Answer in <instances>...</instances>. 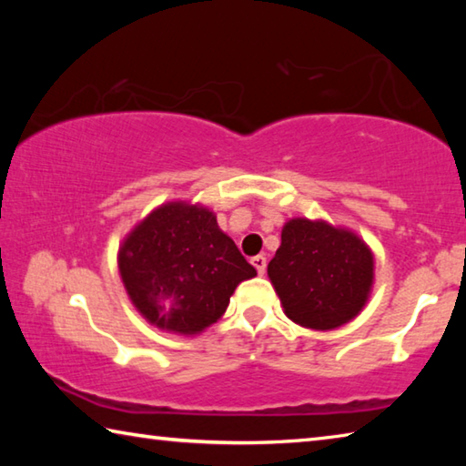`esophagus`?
Instances as JSON below:
<instances>
[{
  "instance_id": "34e87169",
  "label": "esophagus",
  "mask_w": 466,
  "mask_h": 466,
  "mask_svg": "<svg viewBox=\"0 0 466 466\" xmlns=\"http://www.w3.org/2000/svg\"><path fill=\"white\" fill-rule=\"evenodd\" d=\"M250 263H252V267H255V269L258 271V275H263V273H265V269H267V258H265L263 255L252 257V258H250Z\"/></svg>"
}]
</instances>
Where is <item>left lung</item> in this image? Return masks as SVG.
Instances as JSON below:
<instances>
[{
  "label": "left lung",
  "mask_w": 466,
  "mask_h": 466,
  "mask_svg": "<svg viewBox=\"0 0 466 466\" xmlns=\"http://www.w3.org/2000/svg\"><path fill=\"white\" fill-rule=\"evenodd\" d=\"M267 275L289 320L304 329L333 330L368 304L374 252L350 228L291 218L281 228V244Z\"/></svg>",
  "instance_id": "left-lung-1"
}]
</instances>
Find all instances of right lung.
<instances>
[{"mask_svg":"<svg viewBox=\"0 0 466 466\" xmlns=\"http://www.w3.org/2000/svg\"><path fill=\"white\" fill-rule=\"evenodd\" d=\"M116 261L141 317L185 337L222 319L234 289L257 275L219 230L214 211L188 201H168L149 211L123 238Z\"/></svg>","mask_w":466,"mask_h":466,"instance_id":"1","label":"right lung"}]
</instances>
